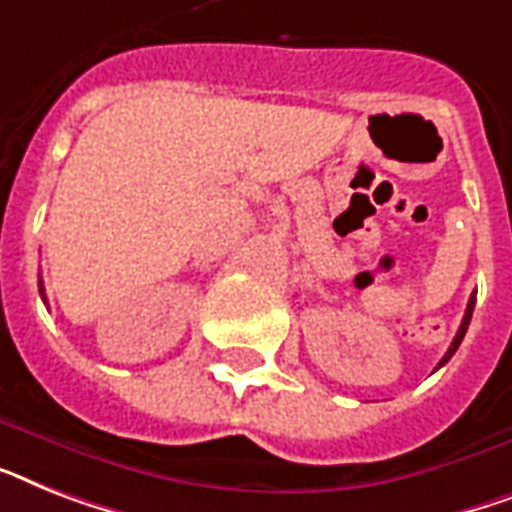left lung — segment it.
I'll list each match as a JSON object with an SVG mask.
<instances>
[{
	"mask_svg": "<svg viewBox=\"0 0 512 512\" xmlns=\"http://www.w3.org/2000/svg\"><path fill=\"white\" fill-rule=\"evenodd\" d=\"M473 305H476V294H471V299H468V310H465V315H463V323H460L458 334H455V339H452V344H450V350H447V355L442 357V363H439V365H444V363H447V360H450V357L455 355V350H458V347H460V342H463L465 331H468V323H471Z\"/></svg>",
	"mask_w": 512,
	"mask_h": 512,
	"instance_id": "8db88e82",
	"label": "left lung"
}]
</instances>
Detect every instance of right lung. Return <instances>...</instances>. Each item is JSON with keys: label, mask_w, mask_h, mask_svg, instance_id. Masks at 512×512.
I'll return each mask as SVG.
<instances>
[{"label": "right lung", "mask_w": 512, "mask_h": 512, "mask_svg": "<svg viewBox=\"0 0 512 512\" xmlns=\"http://www.w3.org/2000/svg\"><path fill=\"white\" fill-rule=\"evenodd\" d=\"M39 292H41V299H44V302H47V297H44V286H41Z\"/></svg>", "instance_id": "right-lung-1"}]
</instances>
